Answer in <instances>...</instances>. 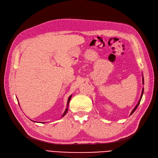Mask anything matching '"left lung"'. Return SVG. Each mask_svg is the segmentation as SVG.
Here are the masks:
<instances>
[{
  "instance_id": "8db88e82",
  "label": "left lung",
  "mask_w": 158,
  "mask_h": 158,
  "mask_svg": "<svg viewBox=\"0 0 158 158\" xmlns=\"http://www.w3.org/2000/svg\"><path fill=\"white\" fill-rule=\"evenodd\" d=\"M142 83H143V84H144V78H143L142 77ZM143 93H144V88H143L142 89V94H141V96H140V100H139V102H138V103H137V105H136V107H135V108H134V109L132 110V112H131V114L134 113V112H135V110L137 109V107H138V106H139V104H140V101H141V99H142V95H143Z\"/></svg>"
}]
</instances>
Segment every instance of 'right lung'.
Returning a JSON list of instances; mask_svg holds the SVG:
<instances>
[{
    "instance_id": "add662e5",
    "label": "right lung",
    "mask_w": 158,
    "mask_h": 158,
    "mask_svg": "<svg viewBox=\"0 0 158 158\" xmlns=\"http://www.w3.org/2000/svg\"><path fill=\"white\" fill-rule=\"evenodd\" d=\"M71 98H72V95H70V97L69 98V99H68V102H67V106H69V102H70V99H71ZM67 111H68V107H67V108H66V109H65V111H64V113H63V116H62V117H64L65 114H66V113H67ZM35 122V121H34Z\"/></svg>"
}]
</instances>
